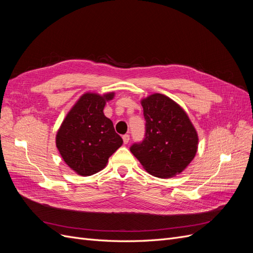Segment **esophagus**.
I'll return each mask as SVG.
<instances>
[{"label": "esophagus", "mask_w": 253, "mask_h": 253, "mask_svg": "<svg viewBox=\"0 0 253 253\" xmlns=\"http://www.w3.org/2000/svg\"><path fill=\"white\" fill-rule=\"evenodd\" d=\"M122 139H124V142H125V144H126V143L128 142V140H129V135H128V134H126V135H124V136H122Z\"/></svg>", "instance_id": "obj_1"}]
</instances>
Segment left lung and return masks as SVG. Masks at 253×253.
Returning <instances> with one entry per match:
<instances>
[{
	"label": "left lung",
	"mask_w": 253,
	"mask_h": 253,
	"mask_svg": "<svg viewBox=\"0 0 253 253\" xmlns=\"http://www.w3.org/2000/svg\"><path fill=\"white\" fill-rule=\"evenodd\" d=\"M145 137L131 147L143 169L159 178L180 174L196 155L198 135L187 113L171 98L153 94L141 99Z\"/></svg>",
	"instance_id": "obj_1"
}]
</instances>
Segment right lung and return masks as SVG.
I'll use <instances>...</instances> for the list:
<instances>
[{"label": "right lung", "instance_id": "obj_1", "mask_svg": "<svg viewBox=\"0 0 253 253\" xmlns=\"http://www.w3.org/2000/svg\"><path fill=\"white\" fill-rule=\"evenodd\" d=\"M115 93L83 94L59 127L56 145L65 164L81 176L104 169L109 158L122 144L113 122L104 116L106 102Z\"/></svg>", "mask_w": 253, "mask_h": 253}]
</instances>
